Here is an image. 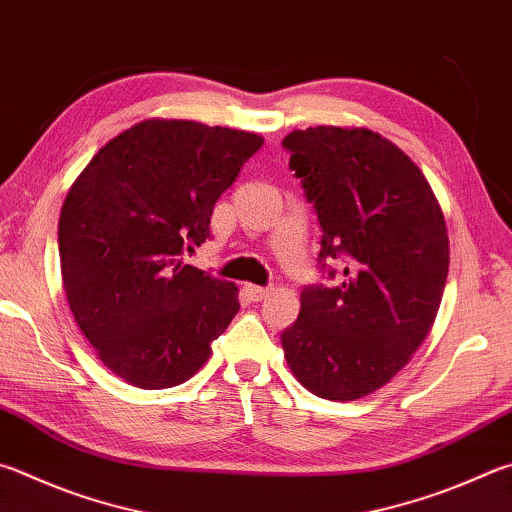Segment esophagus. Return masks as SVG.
<instances>
[{"label": "esophagus", "instance_id": "1", "mask_svg": "<svg viewBox=\"0 0 512 512\" xmlns=\"http://www.w3.org/2000/svg\"><path fill=\"white\" fill-rule=\"evenodd\" d=\"M246 293L253 302H262L264 297H268V293H271V288L268 286H257V284H246Z\"/></svg>", "mask_w": 512, "mask_h": 512}]
</instances>
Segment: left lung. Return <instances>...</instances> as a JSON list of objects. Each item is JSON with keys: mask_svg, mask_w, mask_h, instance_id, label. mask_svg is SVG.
Instances as JSON below:
<instances>
[{"mask_svg": "<svg viewBox=\"0 0 512 512\" xmlns=\"http://www.w3.org/2000/svg\"><path fill=\"white\" fill-rule=\"evenodd\" d=\"M282 147L318 212L320 262L345 259L338 284L302 291L284 358L311 394L356 401L387 385L432 329L450 268L443 210L410 156L367 127L293 129Z\"/></svg>", "mask_w": 512, "mask_h": 512, "instance_id": "1", "label": "left lung"}]
</instances>
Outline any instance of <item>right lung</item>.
Instances as JSON below:
<instances>
[{
    "label": "right lung",
    "mask_w": 512,
    "mask_h": 512,
    "mask_svg": "<svg viewBox=\"0 0 512 512\" xmlns=\"http://www.w3.org/2000/svg\"><path fill=\"white\" fill-rule=\"evenodd\" d=\"M264 145L255 132L147 118L111 138L69 188L58 224L69 309L111 374L181 385L239 311V288L183 262L221 192Z\"/></svg>",
    "instance_id": "add662e5"
}]
</instances>
